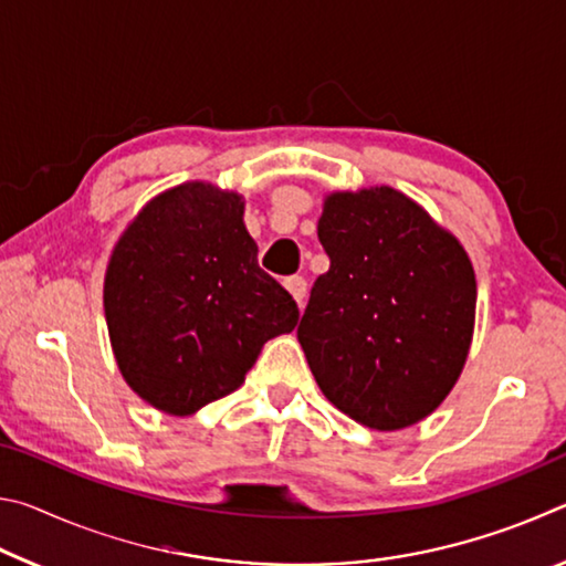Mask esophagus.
Segmentation results:
<instances>
[{"label":"esophagus","mask_w":566,"mask_h":566,"mask_svg":"<svg viewBox=\"0 0 566 566\" xmlns=\"http://www.w3.org/2000/svg\"><path fill=\"white\" fill-rule=\"evenodd\" d=\"M284 286H286V292H290V294L294 296V302L302 306V304H304V296H306V282H304V276H286Z\"/></svg>","instance_id":"34e87169"}]
</instances>
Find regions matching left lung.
Returning <instances> with one entry per match:
<instances>
[{
  "label": "left lung",
  "mask_w": 566,
  "mask_h": 566,
  "mask_svg": "<svg viewBox=\"0 0 566 566\" xmlns=\"http://www.w3.org/2000/svg\"><path fill=\"white\" fill-rule=\"evenodd\" d=\"M329 272L296 329L322 395L397 432L442 405L474 334L476 280L462 242L395 187L329 191L317 224Z\"/></svg>",
  "instance_id": "left-lung-1"
}]
</instances>
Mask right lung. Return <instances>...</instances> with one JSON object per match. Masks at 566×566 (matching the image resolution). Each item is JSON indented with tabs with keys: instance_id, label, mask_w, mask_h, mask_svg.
<instances>
[{
	"instance_id": "right-lung-1",
	"label": "right lung",
	"mask_w": 566,
	"mask_h": 566,
	"mask_svg": "<svg viewBox=\"0 0 566 566\" xmlns=\"http://www.w3.org/2000/svg\"><path fill=\"white\" fill-rule=\"evenodd\" d=\"M244 197L185 181L151 197L112 249L104 317L134 395L189 417L244 385L266 342L300 319L292 294L256 264Z\"/></svg>"
}]
</instances>
